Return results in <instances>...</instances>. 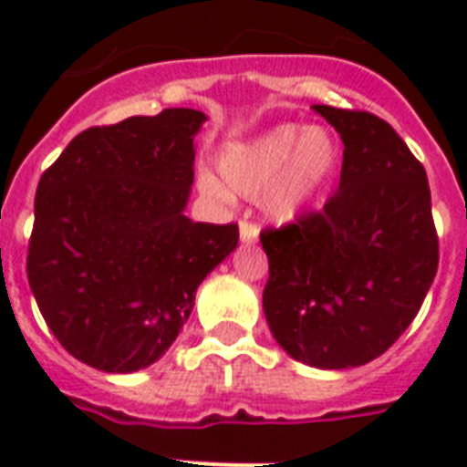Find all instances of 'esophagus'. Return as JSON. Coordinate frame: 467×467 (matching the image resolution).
Here are the masks:
<instances>
[{"label":"esophagus","instance_id":"34e87169","mask_svg":"<svg viewBox=\"0 0 467 467\" xmlns=\"http://www.w3.org/2000/svg\"><path fill=\"white\" fill-rule=\"evenodd\" d=\"M259 237V227L249 220H242L240 223V240L242 242H254Z\"/></svg>","mask_w":467,"mask_h":467}]
</instances>
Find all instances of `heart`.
I'll list each match as a JSON object with an SVG mask.
<instances>
[{"instance_id":"obj_1","label":"heart","mask_w":467,"mask_h":467,"mask_svg":"<svg viewBox=\"0 0 467 467\" xmlns=\"http://www.w3.org/2000/svg\"><path fill=\"white\" fill-rule=\"evenodd\" d=\"M339 142L322 126L271 128L269 133L244 145H233L220 155V179L233 193L244 198L262 196V208L278 223H291L339 167ZM201 189L215 198L227 191L211 174L201 176Z\"/></svg>"}]
</instances>
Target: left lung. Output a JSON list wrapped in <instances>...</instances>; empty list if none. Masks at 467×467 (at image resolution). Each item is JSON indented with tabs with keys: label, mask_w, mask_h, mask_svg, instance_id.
<instances>
[{
	"label": "left lung",
	"mask_w": 467,
	"mask_h": 467,
	"mask_svg": "<svg viewBox=\"0 0 467 467\" xmlns=\"http://www.w3.org/2000/svg\"><path fill=\"white\" fill-rule=\"evenodd\" d=\"M344 142L322 211L266 227L264 315L285 354L315 368L373 361L412 325L439 269L431 191L390 123L317 104Z\"/></svg>",
	"instance_id": "8db88e82"
}]
</instances>
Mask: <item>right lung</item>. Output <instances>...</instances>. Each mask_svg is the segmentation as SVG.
<instances>
[{
	"label": "right lung",
	"mask_w": 467,
	"mask_h": 467,
	"mask_svg": "<svg viewBox=\"0 0 467 467\" xmlns=\"http://www.w3.org/2000/svg\"><path fill=\"white\" fill-rule=\"evenodd\" d=\"M203 120L164 109L87 128L40 176L26 274L55 339L91 368L155 363L237 247L234 223L183 215Z\"/></svg>",
	"instance_id": "1"
}]
</instances>
